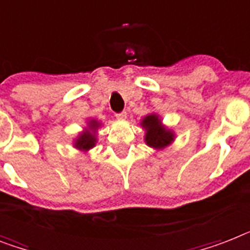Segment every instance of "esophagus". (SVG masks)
I'll return each mask as SVG.
<instances>
[{
    "instance_id": "obj_1",
    "label": "esophagus",
    "mask_w": 250,
    "mask_h": 250,
    "mask_svg": "<svg viewBox=\"0 0 250 250\" xmlns=\"http://www.w3.org/2000/svg\"><path fill=\"white\" fill-rule=\"evenodd\" d=\"M115 118L118 119V121H125L127 118V113L125 111H122V113H117L115 114Z\"/></svg>"
}]
</instances>
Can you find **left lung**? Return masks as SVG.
I'll list each match as a JSON object with an SVG mask.
<instances>
[{"label":"left lung","mask_w":250,"mask_h":250,"mask_svg":"<svg viewBox=\"0 0 250 250\" xmlns=\"http://www.w3.org/2000/svg\"><path fill=\"white\" fill-rule=\"evenodd\" d=\"M141 125L146 129V144L154 149H163L173 141V133L160 125V119L155 114L145 117Z\"/></svg>","instance_id":"1"}]
</instances>
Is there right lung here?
Returning <instances> with one entry per match:
<instances>
[{"mask_svg":"<svg viewBox=\"0 0 250 250\" xmlns=\"http://www.w3.org/2000/svg\"><path fill=\"white\" fill-rule=\"evenodd\" d=\"M97 127H99V123H97L96 121L90 122L91 131H95ZM91 131H88V129H87L86 132H83L82 135L79 136L76 141V147H78V149H81V150H88L95 146V144H96V137H95V135H93Z\"/></svg>","mask_w":250,"mask_h":250,"instance_id":"1","label":"right lung"}]
</instances>
